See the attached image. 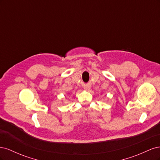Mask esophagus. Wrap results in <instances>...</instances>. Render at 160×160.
Masks as SVG:
<instances>
[{"instance_id":"esophagus-1","label":"esophagus","mask_w":160,"mask_h":160,"mask_svg":"<svg viewBox=\"0 0 160 160\" xmlns=\"http://www.w3.org/2000/svg\"><path fill=\"white\" fill-rule=\"evenodd\" d=\"M89 87H88V86H85V88H84V89H85V90H88V89H89Z\"/></svg>"}]
</instances>
